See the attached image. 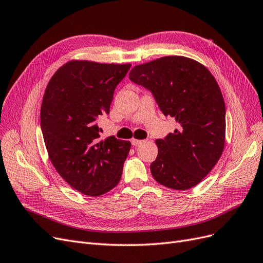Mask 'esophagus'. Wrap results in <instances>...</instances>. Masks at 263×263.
Instances as JSON below:
<instances>
[{"label":"esophagus","mask_w":263,"mask_h":263,"mask_svg":"<svg viewBox=\"0 0 263 263\" xmlns=\"http://www.w3.org/2000/svg\"><path fill=\"white\" fill-rule=\"evenodd\" d=\"M130 142H132L133 146H138L139 143H141V142H142V140H140V139H136V138H132Z\"/></svg>","instance_id":"1"}]
</instances>
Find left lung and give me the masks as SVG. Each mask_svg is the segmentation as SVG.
Listing matches in <instances>:
<instances>
[{"instance_id": "1", "label": "left lung", "mask_w": 263, "mask_h": 263, "mask_svg": "<svg viewBox=\"0 0 263 263\" xmlns=\"http://www.w3.org/2000/svg\"><path fill=\"white\" fill-rule=\"evenodd\" d=\"M135 84L149 89L178 129L157 139L151 174L167 188L187 190L199 184L220 160L225 146V103L215 78L196 60L172 55L136 65Z\"/></svg>"}]
</instances>
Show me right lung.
<instances>
[{
    "mask_svg": "<svg viewBox=\"0 0 263 263\" xmlns=\"http://www.w3.org/2000/svg\"><path fill=\"white\" fill-rule=\"evenodd\" d=\"M130 64L71 60L45 88L41 129L48 156L61 177L79 193L98 197L119 184L132 143L100 140L97 120L108 115L116 86Z\"/></svg>",
    "mask_w": 263,
    "mask_h": 263,
    "instance_id": "1",
    "label": "right lung"
}]
</instances>
